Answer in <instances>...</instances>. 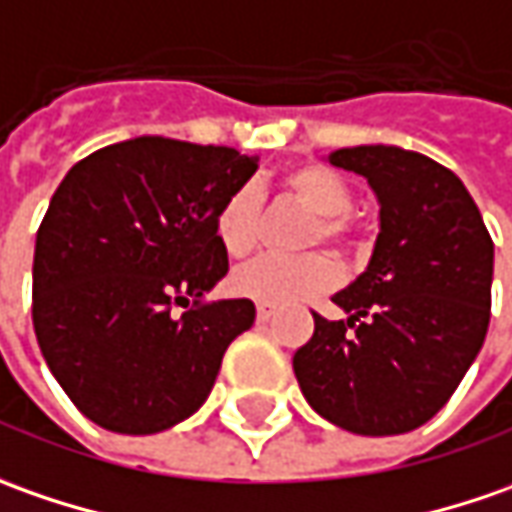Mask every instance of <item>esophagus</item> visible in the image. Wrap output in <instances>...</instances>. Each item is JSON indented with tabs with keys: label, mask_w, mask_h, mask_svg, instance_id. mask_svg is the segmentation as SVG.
I'll use <instances>...</instances> for the list:
<instances>
[{
	"label": "esophagus",
	"mask_w": 512,
	"mask_h": 512,
	"mask_svg": "<svg viewBox=\"0 0 512 512\" xmlns=\"http://www.w3.org/2000/svg\"><path fill=\"white\" fill-rule=\"evenodd\" d=\"M272 317H274L272 306H266V303H260V306H257V320H260V323H269Z\"/></svg>",
	"instance_id": "obj_1"
}]
</instances>
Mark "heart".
I'll return each mask as SVG.
<instances>
[{
  "label": "heart",
  "mask_w": 512,
  "mask_h": 512,
  "mask_svg": "<svg viewBox=\"0 0 512 512\" xmlns=\"http://www.w3.org/2000/svg\"><path fill=\"white\" fill-rule=\"evenodd\" d=\"M283 189L291 201L300 203L306 212L317 215L309 232V243L328 240L343 249H351L354 226L345 218L351 206V186L340 172L323 164H300L283 175ZM257 192L252 186H240L223 201L218 212V240L226 255L243 257L257 243ZM340 280V269L328 255H306L286 260V257H257L240 266L232 286L240 297H249L266 306H291L297 300L314 297L331 289Z\"/></svg>",
  "instance_id": "1"
}]
</instances>
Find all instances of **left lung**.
<instances>
[{"label": "left lung", "mask_w": 512, "mask_h": 512, "mask_svg": "<svg viewBox=\"0 0 512 512\" xmlns=\"http://www.w3.org/2000/svg\"><path fill=\"white\" fill-rule=\"evenodd\" d=\"M379 203L365 272L314 314L294 377L317 414L360 436H394L436 416L485 343L493 240L465 184L422 152L365 144L328 155Z\"/></svg>", "instance_id": "8db88e82"}]
</instances>
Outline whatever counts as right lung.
Returning a JSON list of instances; mask_svg holds the SVG:
<instances>
[{
  "label": "right lung",
  "instance_id": "right-lung-1",
  "mask_svg": "<svg viewBox=\"0 0 512 512\" xmlns=\"http://www.w3.org/2000/svg\"><path fill=\"white\" fill-rule=\"evenodd\" d=\"M257 161L141 135L87 155L53 192L33 252V328L64 394L101 428L147 436L184 422L255 323L252 300L203 297L229 272L218 212Z\"/></svg>",
  "mask_w": 512,
  "mask_h": 512
}]
</instances>
